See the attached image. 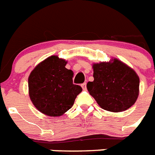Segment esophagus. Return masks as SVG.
Masks as SVG:
<instances>
[{
    "mask_svg": "<svg viewBox=\"0 0 155 155\" xmlns=\"http://www.w3.org/2000/svg\"><path fill=\"white\" fill-rule=\"evenodd\" d=\"M81 87H82V89H83L84 90H86V83L81 84Z\"/></svg>",
    "mask_w": 155,
    "mask_h": 155,
    "instance_id": "1",
    "label": "esophagus"
}]
</instances>
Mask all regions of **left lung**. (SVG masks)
Listing matches in <instances>:
<instances>
[{
    "mask_svg": "<svg viewBox=\"0 0 155 155\" xmlns=\"http://www.w3.org/2000/svg\"><path fill=\"white\" fill-rule=\"evenodd\" d=\"M94 81L86 85L99 106L122 112L133 106L139 94V78L134 70L117 58L93 64Z\"/></svg>",
    "mask_w": 155,
    "mask_h": 155,
    "instance_id": "left-lung-1",
    "label": "left lung"
}]
</instances>
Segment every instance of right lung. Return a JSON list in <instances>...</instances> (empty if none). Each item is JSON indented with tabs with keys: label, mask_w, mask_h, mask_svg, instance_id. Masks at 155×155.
Masks as SVG:
<instances>
[{
	"label": "right lung",
	"mask_w": 155,
	"mask_h": 155,
	"mask_svg": "<svg viewBox=\"0 0 155 155\" xmlns=\"http://www.w3.org/2000/svg\"><path fill=\"white\" fill-rule=\"evenodd\" d=\"M67 61L53 55L36 66L28 79V95L41 113L59 117L71 108L81 92L73 83L74 72L65 68Z\"/></svg>",
	"instance_id": "add662e5"
}]
</instances>
